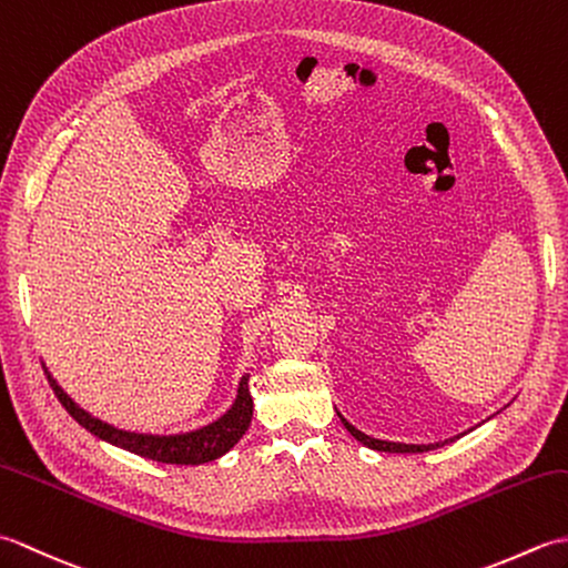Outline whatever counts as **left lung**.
Instances as JSON below:
<instances>
[{
    "instance_id": "obj_1",
    "label": "left lung",
    "mask_w": 568,
    "mask_h": 568,
    "mask_svg": "<svg viewBox=\"0 0 568 568\" xmlns=\"http://www.w3.org/2000/svg\"><path fill=\"white\" fill-rule=\"evenodd\" d=\"M336 415H339V419H342V425H344V429L352 434V437L356 439V442H361L364 446H368V449H373V452H388V454H425V452H432V449H439V446H444V444H452L454 439H458L462 437V434H456V437H449V439H444V442H434V444H403V442H388V439H376V437H368V434H364L361 429H356L352 422H348L339 409H336ZM466 434V432H464Z\"/></svg>"
}]
</instances>
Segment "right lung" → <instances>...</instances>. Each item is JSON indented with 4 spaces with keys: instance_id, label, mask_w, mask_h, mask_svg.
<instances>
[{
    "instance_id": "right-lung-1",
    "label": "right lung",
    "mask_w": 568,
    "mask_h": 568,
    "mask_svg": "<svg viewBox=\"0 0 568 568\" xmlns=\"http://www.w3.org/2000/svg\"><path fill=\"white\" fill-rule=\"evenodd\" d=\"M48 381H51V388L55 390L58 400L70 413V417L82 425L94 437L114 444L119 449H126L136 456L151 458V462L161 464H178V466H200L210 464L214 458L224 456L229 449H234L236 442L244 437L251 417H253V400L248 393V373H244L239 381L234 403L229 405L224 415L207 422L197 429L190 432H175V434H151V432H131V429H119L110 422L94 417L88 409H82L72 397L60 388V383L51 376V371L45 368Z\"/></svg>"
}]
</instances>
